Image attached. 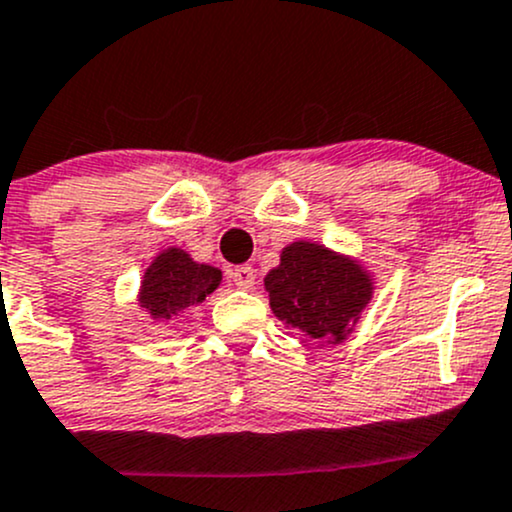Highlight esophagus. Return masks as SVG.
Instances as JSON below:
<instances>
[{
	"instance_id": "34e87169",
	"label": "esophagus",
	"mask_w": 512,
	"mask_h": 512,
	"mask_svg": "<svg viewBox=\"0 0 512 512\" xmlns=\"http://www.w3.org/2000/svg\"><path fill=\"white\" fill-rule=\"evenodd\" d=\"M229 276H232L236 288H241V290H251L256 283V271L251 266H236V268H232V273H229Z\"/></svg>"
}]
</instances>
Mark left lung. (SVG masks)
Segmentation results:
<instances>
[{"mask_svg": "<svg viewBox=\"0 0 512 512\" xmlns=\"http://www.w3.org/2000/svg\"><path fill=\"white\" fill-rule=\"evenodd\" d=\"M263 288L280 322L320 346L342 344L373 298V276L356 258L315 241H293Z\"/></svg>", "mask_w": 512, "mask_h": 512, "instance_id": "obj_1", "label": "left lung"}]
</instances>
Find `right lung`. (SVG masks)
Instances as JSON below:
<instances>
[{
	"mask_svg": "<svg viewBox=\"0 0 512 512\" xmlns=\"http://www.w3.org/2000/svg\"><path fill=\"white\" fill-rule=\"evenodd\" d=\"M222 283V271L207 263L192 261L188 251H161L144 271L139 288V307L151 320H175L188 307L200 305Z\"/></svg>",
	"mask_w": 512,
	"mask_h": 512,
	"instance_id": "right-lung-1",
	"label": "right lung"
}]
</instances>
